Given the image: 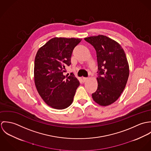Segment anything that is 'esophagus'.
I'll list each match as a JSON object with an SVG mask.
<instances>
[{"instance_id": "1", "label": "esophagus", "mask_w": 151, "mask_h": 151, "mask_svg": "<svg viewBox=\"0 0 151 151\" xmlns=\"http://www.w3.org/2000/svg\"><path fill=\"white\" fill-rule=\"evenodd\" d=\"M88 80V78H87V77H83V81L84 82Z\"/></svg>"}]
</instances>
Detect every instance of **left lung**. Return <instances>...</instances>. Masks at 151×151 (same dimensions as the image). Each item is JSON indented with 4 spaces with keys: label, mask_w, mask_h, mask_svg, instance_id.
Wrapping results in <instances>:
<instances>
[{
    "label": "left lung",
    "mask_w": 151,
    "mask_h": 151,
    "mask_svg": "<svg viewBox=\"0 0 151 151\" xmlns=\"http://www.w3.org/2000/svg\"><path fill=\"white\" fill-rule=\"evenodd\" d=\"M84 40L96 52L98 88L92 97L101 106L110 105L120 97L129 78L126 53L119 43L106 36L99 35Z\"/></svg>",
    "instance_id": "obj_1"
}]
</instances>
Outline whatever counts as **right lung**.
<instances>
[{
  "label": "right lung",
  "mask_w": 151,
  "mask_h": 151,
  "mask_svg": "<svg viewBox=\"0 0 151 151\" xmlns=\"http://www.w3.org/2000/svg\"><path fill=\"white\" fill-rule=\"evenodd\" d=\"M82 39L53 38L38 50L34 63V81L44 102L56 109L68 108L73 102L80 82L73 73L64 75L71 65L74 47Z\"/></svg>",
  "instance_id": "obj_1"
}]
</instances>
